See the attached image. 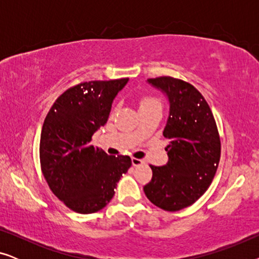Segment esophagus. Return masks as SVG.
Instances as JSON below:
<instances>
[{
	"mask_svg": "<svg viewBox=\"0 0 259 259\" xmlns=\"http://www.w3.org/2000/svg\"><path fill=\"white\" fill-rule=\"evenodd\" d=\"M143 160H141V159H138V158H132V165L133 166H139V165H141L143 164Z\"/></svg>",
	"mask_w": 259,
	"mask_h": 259,
	"instance_id": "34e87169",
	"label": "esophagus"
}]
</instances>
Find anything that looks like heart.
Here are the masks:
<instances>
[{"instance_id":"heart-1","label":"heart","mask_w":259,"mask_h":259,"mask_svg":"<svg viewBox=\"0 0 259 259\" xmlns=\"http://www.w3.org/2000/svg\"><path fill=\"white\" fill-rule=\"evenodd\" d=\"M139 108L140 111H147V109H161L162 102L158 97L147 94L143 95L139 99Z\"/></svg>"}]
</instances>
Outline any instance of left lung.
Segmentation results:
<instances>
[{"label": "left lung", "mask_w": 259, "mask_h": 259, "mask_svg": "<svg viewBox=\"0 0 259 259\" xmlns=\"http://www.w3.org/2000/svg\"><path fill=\"white\" fill-rule=\"evenodd\" d=\"M169 100L164 130L168 162L150 165L152 179L144 186L146 197L165 211H179L206 192L221 160V137L210 106L193 84L172 76L148 79Z\"/></svg>", "instance_id": "8db88e82"}]
</instances>
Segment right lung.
I'll return each mask as SVG.
<instances>
[{"mask_svg":"<svg viewBox=\"0 0 259 259\" xmlns=\"http://www.w3.org/2000/svg\"><path fill=\"white\" fill-rule=\"evenodd\" d=\"M127 81L98 80L69 87L45 119L40 138L42 175L52 192L77 213L104 208L114 196L115 184L132 165L128 155H108L91 145Z\"/></svg>","mask_w":259,"mask_h":259,"instance_id":"1","label":"right lung"}]
</instances>
